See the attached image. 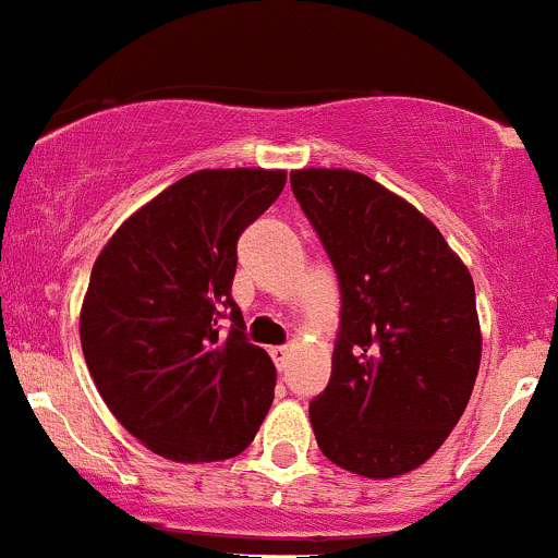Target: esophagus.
Segmentation results:
<instances>
[{"label":"esophagus","mask_w":558,"mask_h":558,"mask_svg":"<svg viewBox=\"0 0 558 558\" xmlns=\"http://www.w3.org/2000/svg\"><path fill=\"white\" fill-rule=\"evenodd\" d=\"M269 355H272L275 366L283 368L286 361H289V357H291V348H286V344H280V348H269Z\"/></svg>","instance_id":"obj_1"}]
</instances>
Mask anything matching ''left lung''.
<instances>
[{
  "label": "left lung",
  "mask_w": 558,
  "mask_h": 558,
  "mask_svg": "<svg viewBox=\"0 0 558 558\" xmlns=\"http://www.w3.org/2000/svg\"><path fill=\"white\" fill-rule=\"evenodd\" d=\"M291 190L342 294L331 379L310 401L315 441L357 476H401L436 454L471 401V272L433 221L368 175L304 168Z\"/></svg>",
  "instance_id": "left-lung-1"
}]
</instances>
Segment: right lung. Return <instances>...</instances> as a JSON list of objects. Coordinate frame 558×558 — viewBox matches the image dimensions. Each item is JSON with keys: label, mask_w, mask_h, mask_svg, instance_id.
Masks as SVG:
<instances>
[{"label": "right lung", "mask_w": 558, "mask_h": 558, "mask_svg": "<svg viewBox=\"0 0 558 558\" xmlns=\"http://www.w3.org/2000/svg\"><path fill=\"white\" fill-rule=\"evenodd\" d=\"M286 171H197L136 210L90 272L80 339L98 392L128 433L175 462L240 454L275 398V366L245 339L232 299L238 238ZM231 331L220 333V320Z\"/></svg>", "instance_id": "add662e5"}]
</instances>
